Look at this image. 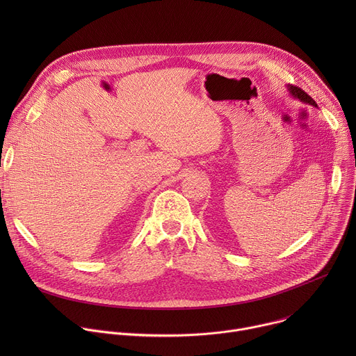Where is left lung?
<instances>
[{
    "instance_id": "8db88e82",
    "label": "left lung",
    "mask_w": 356,
    "mask_h": 356,
    "mask_svg": "<svg viewBox=\"0 0 356 356\" xmlns=\"http://www.w3.org/2000/svg\"><path fill=\"white\" fill-rule=\"evenodd\" d=\"M287 88H289V91H290V94L294 97V98H298L300 101H302V103H306V104H312V106H314V107H317V104H316V101L306 92L304 90H301L300 87H296V86H291V84H289L287 86Z\"/></svg>"
}]
</instances>
